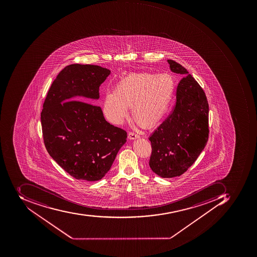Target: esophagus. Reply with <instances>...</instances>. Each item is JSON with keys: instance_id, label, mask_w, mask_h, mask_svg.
<instances>
[{"instance_id": "esophagus-1", "label": "esophagus", "mask_w": 257, "mask_h": 257, "mask_svg": "<svg viewBox=\"0 0 257 257\" xmlns=\"http://www.w3.org/2000/svg\"><path fill=\"white\" fill-rule=\"evenodd\" d=\"M140 137L138 134L137 133H133V132H130L128 133V136H127V138L130 139V140H135V139H137Z\"/></svg>"}]
</instances>
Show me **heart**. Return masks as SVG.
Returning <instances> with one entry per match:
<instances>
[{"mask_svg":"<svg viewBox=\"0 0 257 257\" xmlns=\"http://www.w3.org/2000/svg\"><path fill=\"white\" fill-rule=\"evenodd\" d=\"M175 78L171 74L152 72L131 74L121 79L114 92L105 95L104 116L110 123L120 124L128 115L131 107L135 122L151 128L168 114L175 94Z\"/></svg>","mask_w":257,"mask_h":257,"instance_id":"b5f03b06","label":"heart"}]
</instances>
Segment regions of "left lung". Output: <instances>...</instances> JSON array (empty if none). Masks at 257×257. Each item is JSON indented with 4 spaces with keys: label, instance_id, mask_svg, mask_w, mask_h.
Instances as JSON below:
<instances>
[{
    "label": "left lung",
    "instance_id": "8db88e82",
    "mask_svg": "<svg viewBox=\"0 0 257 257\" xmlns=\"http://www.w3.org/2000/svg\"><path fill=\"white\" fill-rule=\"evenodd\" d=\"M170 68L182 75L176 103L171 114L149 138L152 153L150 167L162 178L180 176L192 166L206 147L209 137V105L196 79L173 60Z\"/></svg>",
    "mask_w": 257,
    "mask_h": 257
}]
</instances>
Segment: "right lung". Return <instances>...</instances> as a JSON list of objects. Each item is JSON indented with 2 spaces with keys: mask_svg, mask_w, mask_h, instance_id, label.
<instances>
[{
  "mask_svg": "<svg viewBox=\"0 0 257 257\" xmlns=\"http://www.w3.org/2000/svg\"><path fill=\"white\" fill-rule=\"evenodd\" d=\"M110 73L98 65H68L51 84L43 105L40 119L47 152L79 180L101 179L125 144L127 133L107 122L100 107L88 103L99 99V88Z\"/></svg>",
  "mask_w": 257,
  "mask_h": 257,
  "instance_id": "right-lung-1",
  "label": "right lung"
}]
</instances>
